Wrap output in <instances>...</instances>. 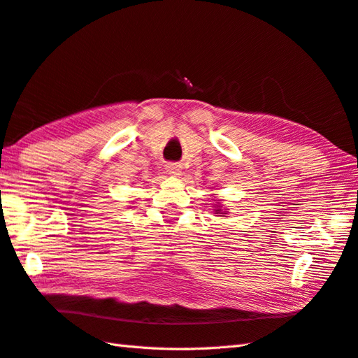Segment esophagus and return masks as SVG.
<instances>
[{"mask_svg": "<svg viewBox=\"0 0 358 358\" xmlns=\"http://www.w3.org/2000/svg\"><path fill=\"white\" fill-rule=\"evenodd\" d=\"M166 169H168V173H171V176H173V177L181 176V172H182V166H181V164H178V163H169V164H166Z\"/></svg>", "mask_w": 358, "mask_h": 358, "instance_id": "obj_1", "label": "esophagus"}]
</instances>
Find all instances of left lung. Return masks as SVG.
I'll use <instances>...</instances> for the list:
<instances>
[{
    "label": "left lung",
    "mask_w": 358,
    "mask_h": 358,
    "mask_svg": "<svg viewBox=\"0 0 358 358\" xmlns=\"http://www.w3.org/2000/svg\"><path fill=\"white\" fill-rule=\"evenodd\" d=\"M217 213H221V215H225L224 212H221V208H217V210H216V215H217Z\"/></svg>",
    "instance_id": "obj_1"
}]
</instances>
